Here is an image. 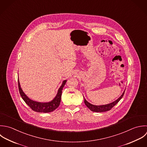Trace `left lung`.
I'll return each instance as SVG.
<instances>
[{"mask_svg": "<svg viewBox=\"0 0 147 147\" xmlns=\"http://www.w3.org/2000/svg\"><path fill=\"white\" fill-rule=\"evenodd\" d=\"M125 91L123 92V93L122 94V95L118 98L117 99L116 101L107 104V105H94L93 104H91L90 103H89V102H88L86 99L84 98V102L85 104L86 105V106L92 112H106V111H110L115 105H116L119 101L122 98V97H123Z\"/></svg>", "mask_w": 147, "mask_h": 147, "instance_id": "8db88e82", "label": "left lung"}]
</instances>
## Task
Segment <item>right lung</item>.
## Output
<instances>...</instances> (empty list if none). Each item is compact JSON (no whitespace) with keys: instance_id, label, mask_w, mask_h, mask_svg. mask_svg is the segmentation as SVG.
<instances>
[{"instance_id":"right-lung-1","label":"right lung","mask_w":147,"mask_h":147,"mask_svg":"<svg viewBox=\"0 0 147 147\" xmlns=\"http://www.w3.org/2000/svg\"><path fill=\"white\" fill-rule=\"evenodd\" d=\"M67 80H64L62 82V85L60 86L58 90V93L55 97V98L49 102H40L33 101L29 98L23 92L19 83V79L18 80V88L20 94L24 100V101L30 107V108L36 112H40V113H49L54 111L56 109L59 105L61 102V95H62V91L63 88L64 87Z\"/></svg>"}]
</instances>
